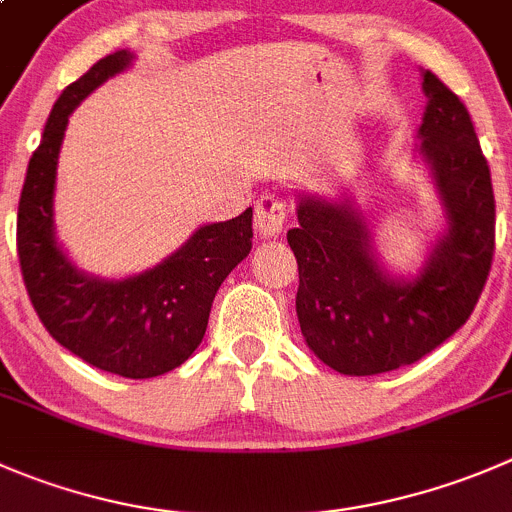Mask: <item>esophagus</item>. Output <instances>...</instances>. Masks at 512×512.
Returning <instances> with one entry per match:
<instances>
[{
  "label": "esophagus",
  "instance_id": "esophagus-1",
  "mask_svg": "<svg viewBox=\"0 0 512 512\" xmlns=\"http://www.w3.org/2000/svg\"><path fill=\"white\" fill-rule=\"evenodd\" d=\"M285 222H287L285 202H282L277 195H272V192H265V195H262L255 205L257 235L277 237L282 230H285Z\"/></svg>",
  "mask_w": 512,
  "mask_h": 512
}]
</instances>
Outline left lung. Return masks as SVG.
Segmentation results:
<instances>
[{
    "mask_svg": "<svg viewBox=\"0 0 512 512\" xmlns=\"http://www.w3.org/2000/svg\"><path fill=\"white\" fill-rule=\"evenodd\" d=\"M428 97L418 127L445 212V232L413 277L390 275L367 217L350 200L297 197L287 232L297 257V320L307 347L342 375H380L413 365L473 312L495 252V197L473 119L455 92L423 72Z\"/></svg>",
    "mask_w": 512,
    "mask_h": 512,
    "instance_id": "left-lung-1",
    "label": "left lung"
}]
</instances>
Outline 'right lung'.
<instances>
[{"instance_id": "1", "label": "right lung", "mask_w": 512, "mask_h": 512, "mask_svg": "<svg viewBox=\"0 0 512 512\" xmlns=\"http://www.w3.org/2000/svg\"><path fill=\"white\" fill-rule=\"evenodd\" d=\"M132 59L130 49L107 54L54 102L19 197L17 252L49 335L99 370L145 380L180 367L202 342L217 290L252 250V207L197 227L180 250L140 275L102 280L69 260L54 235V182L69 114Z\"/></svg>"}]
</instances>
